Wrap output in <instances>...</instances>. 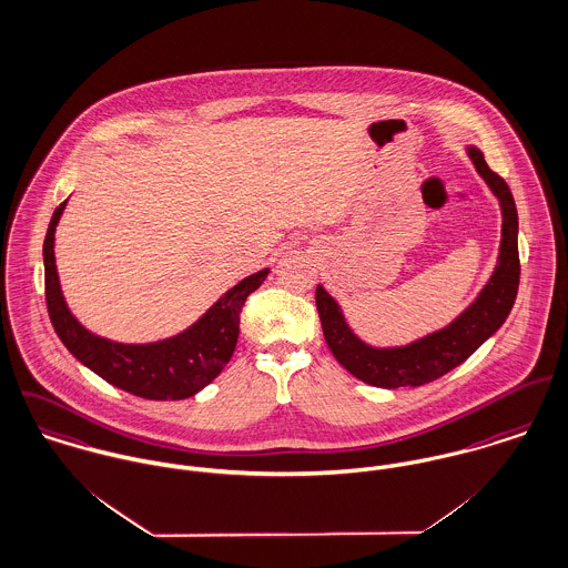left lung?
Instances as JSON below:
<instances>
[{
    "mask_svg": "<svg viewBox=\"0 0 568 568\" xmlns=\"http://www.w3.org/2000/svg\"><path fill=\"white\" fill-rule=\"evenodd\" d=\"M475 171L484 178L501 206V245L497 266L475 302L447 327L436 329L404 347H373L349 327L338 302L318 284L316 310L323 336L334 354L354 377L377 388L423 386L456 368L477 352L508 318L518 291V214L515 197L504 178L486 164L477 148H466Z\"/></svg>",
    "mask_w": 568,
    "mask_h": 568,
    "instance_id": "left-lung-1",
    "label": "left lung"
}]
</instances>
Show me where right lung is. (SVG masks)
<instances>
[{"mask_svg":"<svg viewBox=\"0 0 568 568\" xmlns=\"http://www.w3.org/2000/svg\"><path fill=\"white\" fill-rule=\"evenodd\" d=\"M67 200L53 210L43 243L45 300L62 345L108 384L143 399H186L197 395L230 362L245 300L266 280L268 268L232 286L189 329L148 345H125L89 332L67 308L53 256V234Z\"/></svg>","mask_w":568,"mask_h":568,"instance_id":"right-lung-1","label":"right lung"}]
</instances>
